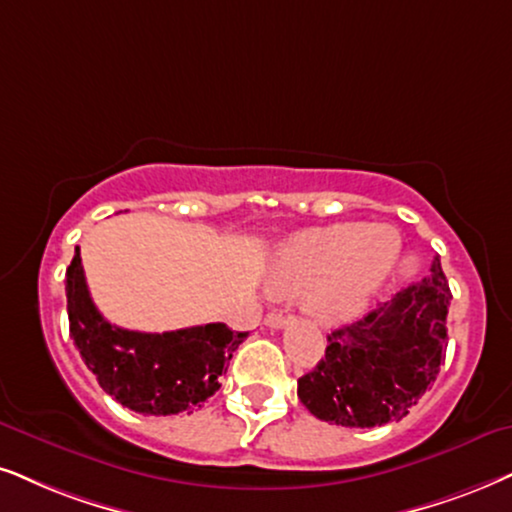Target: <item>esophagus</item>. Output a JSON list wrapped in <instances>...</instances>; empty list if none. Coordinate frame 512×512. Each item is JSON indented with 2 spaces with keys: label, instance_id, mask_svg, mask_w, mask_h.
<instances>
[{
  "label": "esophagus",
  "instance_id": "obj_1",
  "mask_svg": "<svg viewBox=\"0 0 512 512\" xmlns=\"http://www.w3.org/2000/svg\"><path fill=\"white\" fill-rule=\"evenodd\" d=\"M264 323H267L269 328H283V326H286V316H283L281 312H269L267 319H264Z\"/></svg>",
  "mask_w": 512,
  "mask_h": 512
}]
</instances>
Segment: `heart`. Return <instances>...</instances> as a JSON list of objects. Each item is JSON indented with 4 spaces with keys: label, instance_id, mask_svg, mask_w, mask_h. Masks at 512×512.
I'll return each mask as SVG.
<instances>
[{
    "label": "heart",
    "instance_id": "obj_1",
    "mask_svg": "<svg viewBox=\"0 0 512 512\" xmlns=\"http://www.w3.org/2000/svg\"><path fill=\"white\" fill-rule=\"evenodd\" d=\"M401 250L387 224H333L295 236L276 252L269 286L276 293L304 290L302 304L323 323L347 321L366 307L392 274Z\"/></svg>",
    "mask_w": 512,
    "mask_h": 512
}]
</instances>
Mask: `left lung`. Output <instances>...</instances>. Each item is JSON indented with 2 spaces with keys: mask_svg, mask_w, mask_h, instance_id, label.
Instances as JSON below:
<instances>
[{
  "mask_svg": "<svg viewBox=\"0 0 512 512\" xmlns=\"http://www.w3.org/2000/svg\"><path fill=\"white\" fill-rule=\"evenodd\" d=\"M449 302L435 257L423 281L328 335L326 357L297 380V397L312 416L342 428L401 420L437 380Z\"/></svg>",
  "mask_w": 512,
  "mask_h": 512,
  "instance_id": "8db88e82",
  "label": "left lung"
}]
</instances>
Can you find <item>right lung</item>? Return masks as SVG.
<instances>
[{"instance_id":"obj_1","label":"right lung","mask_w":512,"mask_h":512,"mask_svg":"<svg viewBox=\"0 0 512 512\" xmlns=\"http://www.w3.org/2000/svg\"><path fill=\"white\" fill-rule=\"evenodd\" d=\"M70 338L103 392L146 416L193 411L219 390V375L248 333L226 323L139 333L108 323L84 281L80 248L66 271Z\"/></svg>"}]
</instances>
